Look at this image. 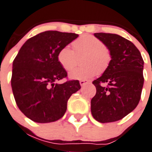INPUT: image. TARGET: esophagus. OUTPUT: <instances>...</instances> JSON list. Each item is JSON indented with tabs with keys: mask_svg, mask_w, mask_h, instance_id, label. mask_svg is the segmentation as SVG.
Listing matches in <instances>:
<instances>
[{
	"mask_svg": "<svg viewBox=\"0 0 152 152\" xmlns=\"http://www.w3.org/2000/svg\"><path fill=\"white\" fill-rule=\"evenodd\" d=\"M88 83H89V81L86 80H82L80 81V84L81 86H84L85 84H88Z\"/></svg>",
	"mask_w": 152,
	"mask_h": 152,
	"instance_id": "34e87169",
	"label": "esophagus"
}]
</instances>
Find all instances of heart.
<instances>
[{"instance_id": "b5f03b06", "label": "heart", "mask_w": 152, "mask_h": 152, "mask_svg": "<svg viewBox=\"0 0 152 152\" xmlns=\"http://www.w3.org/2000/svg\"><path fill=\"white\" fill-rule=\"evenodd\" d=\"M74 50L69 46L62 47L57 53V61L62 68L70 71L78 63V57L85 54L82 59L83 66L70 72L73 80H88L102 73L108 69L112 55L105 44L91 34H83L72 42Z\"/></svg>"}]
</instances>
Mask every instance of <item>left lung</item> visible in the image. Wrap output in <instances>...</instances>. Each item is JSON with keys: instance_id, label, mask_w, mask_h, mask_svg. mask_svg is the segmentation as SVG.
I'll list each match as a JSON object with an SVG mask.
<instances>
[{"instance_id": "obj_1", "label": "left lung", "mask_w": 152, "mask_h": 152, "mask_svg": "<svg viewBox=\"0 0 152 152\" xmlns=\"http://www.w3.org/2000/svg\"><path fill=\"white\" fill-rule=\"evenodd\" d=\"M112 55L110 64L92 83L96 94L91 101L93 118L101 123L117 121L137 106L144 86V60L132 42L116 34L95 33Z\"/></svg>"}]
</instances>
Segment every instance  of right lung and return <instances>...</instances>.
Here are the masks:
<instances>
[{
  "label": "right lung",
  "mask_w": 152,
  "mask_h": 152,
  "mask_svg": "<svg viewBox=\"0 0 152 152\" xmlns=\"http://www.w3.org/2000/svg\"><path fill=\"white\" fill-rule=\"evenodd\" d=\"M79 35L47 31L29 39L13 61L11 85L16 105L26 117L38 123L59 120L67 102L80 89L79 80L56 82L67 78L57 53Z\"/></svg>",
  "instance_id": "add662e5"
}]
</instances>
